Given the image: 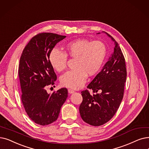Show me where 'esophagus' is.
I'll list each match as a JSON object with an SVG mask.
<instances>
[{
    "label": "esophagus",
    "instance_id": "obj_1",
    "mask_svg": "<svg viewBox=\"0 0 149 149\" xmlns=\"http://www.w3.org/2000/svg\"><path fill=\"white\" fill-rule=\"evenodd\" d=\"M74 93V91L72 90V89H68V93L71 94H73Z\"/></svg>",
    "mask_w": 149,
    "mask_h": 149
}]
</instances>
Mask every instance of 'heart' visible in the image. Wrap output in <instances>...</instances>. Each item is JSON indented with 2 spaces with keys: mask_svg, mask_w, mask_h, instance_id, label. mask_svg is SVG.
I'll return each instance as SVG.
<instances>
[{
  "mask_svg": "<svg viewBox=\"0 0 149 149\" xmlns=\"http://www.w3.org/2000/svg\"><path fill=\"white\" fill-rule=\"evenodd\" d=\"M64 54L56 49L51 51L49 62L57 72L66 68L67 58L75 59L74 69L68 71L60 78L61 85L72 89L80 88L86 76L92 77L99 72L107 55V47L101 41H90L78 39L67 43L63 47Z\"/></svg>",
  "mask_w": 149,
  "mask_h": 149,
  "instance_id": "1",
  "label": "heart"
}]
</instances>
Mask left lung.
<instances>
[{"label":"left lung","mask_w":149,"mask_h":149,"mask_svg":"<svg viewBox=\"0 0 149 149\" xmlns=\"http://www.w3.org/2000/svg\"><path fill=\"white\" fill-rule=\"evenodd\" d=\"M103 32L114 42V51L87 86L94 94H90L88 90L81 92L83 101L79 108L82 119L93 126L103 125L113 117L123 99L127 77L125 58L118 43L111 35Z\"/></svg>","instance_id":"obj_1"}]
</instances>
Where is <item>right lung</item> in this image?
<instances>
[{"label":"right lung","mask_w":149,"mask_h":149,"mask_svg":"<svg viewBox=\"0 0 149 149\" xmlns=\"http://www.w3.org/2000/svg\"><path fill=\"white\" fill-rule=\"evenodd\" d=\"M66 37L52 33L38 34L31 39L21 56L19 77L21 100L29 117L39 125H46L55 121L68 97L65 88L52 94L46 90V86L54 85L56 80L49 62L50 53Z\"/></svg>","instance_id":"right-lung-1"}]
</instances>
